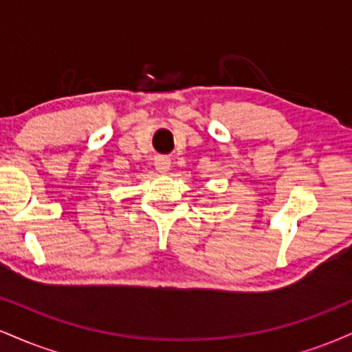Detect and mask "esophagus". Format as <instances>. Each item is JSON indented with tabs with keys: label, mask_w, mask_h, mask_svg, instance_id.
<instances>
[{
	"label": "esophagus",
	"mask_w": 352,
	"mask_h": 352,
	"mask_svg": "<svg viewBox=\"0 0 352 352\" xmlns=\"http://www.w3.org/2000/svg\"><path fill=\"white\" fill-rule=\"evenodd\" d=\"M172 167V160L168 159V157H159V159H155V168L159 173H168Z\"/></svg>",
	"instance_id": "obj_1"
}]
</instances>
